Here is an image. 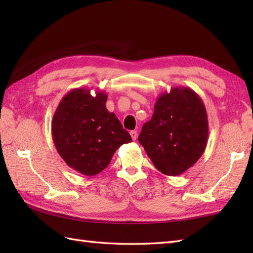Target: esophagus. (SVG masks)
Masks as SVG:
<instances>
[{"label": "esophagus", "mask_w": 253, "mask_h": 253, "mask_svg": "<svg viewBox=\"0 0 253 253\" xmlns=\"http://www.w3.org/2000/svg\"><path fill=\"white\" fill-rule=\"evenodd\" d=\"M130 136H131V138H132V140H136L137 137H138V133H137L136 130H131V131H130Z\"/></svg>", "instance_id": "1"}]
</instances>
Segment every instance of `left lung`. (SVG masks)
Masks as SVG:
<instances>
[{"mask_svg": "<svg viewBox=\"0 0 253 253\" xmlns=\"http://www.w3.org/2000/svg\"><path fill=\"white\" fill-rule=\"evenodd\" d=\"M208 136V114L200 96L188 87H174L159 96L138 140L161 173L178 176L201 158Z\"/></svg>", "mask_w": 253, "mask_h": 253, "instance_id": "left-lung-1", "label": "left lung"}]
</instances>
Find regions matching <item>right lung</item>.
<instances>
[{
	"mask_svg": "<svg viewBox=\"0 0 253 253\" xmlns=\"http://www.w3.org/2000/svg\"><path fill=\"white\" fill-rule=\"evenodd\" d=\"M107 94L89 89L69 91L52 120V138L65 163L85 176H94L110 164L122 144L131 137L105 106Z\"/></svg>",
	"mask_w": 253,
	"mask_h": 253,
	"instance_id": "1",
	"label": "right lung"
}]
</instances>
